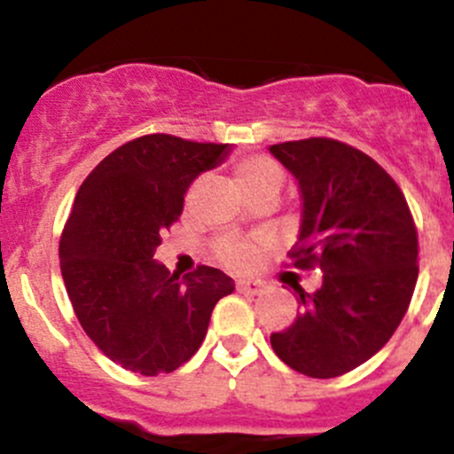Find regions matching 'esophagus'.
<instances>
[{
  "mask_svg": "<svg viewBox=\"0 0 454 454\" xmlns=\"http://www.w3.org/2000/svg\"><path fill=\"white\" fill-rule=\"evenodd\" d=\"M263 287V281H256V278H239V281H237V290L248 292V294H259Z\"/></svg>",
  "mask_w": 454,
  "mask_h": 454,
  "instance_id": "34e87169",
  "label": "esophagus"
}]
</instances>
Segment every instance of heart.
<instances>
[{
    "instance_id": "heart-1",
    "label": "heart",
    "mask_w": 454,
    "mask_h": 454,
    "mask_svg": "<svg viewBox=\"0 0 454 454\" xmlns=\"http://www.w3.org/2000/svg\"><path fill=\"white\" fill-rule=\"evenodd\" d=\"M232 182L244 198L261 193V191L278 193L283 184V171L274 160L256 155V158H244L235 164ZM217 256L232 268H244L253 259V248L246 244H235V241H223L217 246Z\"/></svg>"
}]
</instances>
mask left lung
<instances>
[{
  "label": "left lung",
  "instance_id": "8db88e82",
  "mask_svg": "<svg viewBox=\"0 0 454 454\" xmlns=\"http://www.w3.org/2000/svg\"><path fill=\"white\" fill-rule=\"evenodd\" d=\"M299 182L296 268L323 272L299 292L294 323L270 336L287 367L336 378L378 354L409 309L418 283V231L400 186L367 153L332 138L270 146Z\"/></svg>",
  "mask_w": 454,
  "mask_h": 454
}]
</instances>
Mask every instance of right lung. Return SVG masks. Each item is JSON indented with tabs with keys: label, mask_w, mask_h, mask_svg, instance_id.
I'll return each mask as SVG.
<instances>
[{
	"label": "right lung",
	"mask_w": 454,
	"mask_h": 454,
	"mask_svg": "<svg viewBox=\"0 0 454 454\" xmlns=\"http://www.w3.org/2000/svg\"><path fill=\"white\" fill-rule=\"evenodd\" d=\"M228 153V145L142 136L112 151L76 193L59 244L63 283L81 327L122 369L158 375L184 364L217 301L235 290L217 268L180 278L153 259L195 177Z\"/></svg>",
	"instance_id": "right-lung-1"
}]
</instances>
